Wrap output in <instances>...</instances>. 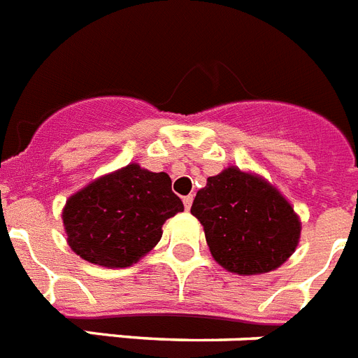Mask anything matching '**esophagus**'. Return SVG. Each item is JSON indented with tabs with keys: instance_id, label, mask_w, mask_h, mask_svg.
Masks as SVG:
<instances>
[{
	"instance_id": "1",
	"label": "esophagus",
	"mask_w": 358,
	"mask_h": 358,
	"mask_svg": "<svg viewBox=\"0 0 358 358\" xmlns=\"http://www.w3.org/2000/svg\"><path fill=\"white\" fill-rule=\"evenodd\" d=\"M193 200H194V196H193V194H187V196H184V206H185V211H189V209H191V206H193Z\"/></svg>"
}]
</instances>
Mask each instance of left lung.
<instances>
[{
  "label": "left lung",
  "instance_id": "1",
  "mask_svg": "<svg viewBox=\"0 0 358 358\" xmlns=\"http://www.w3.org/2000/svg\"><path fill=\"white\" fill-rule=\"evenodd\" d=\"M191 215L202 224L213 258L235 275L275 271L300 242L302 222L289 200L269 180L235 165L207 178Z\"/></svg>",
  "mask_w": 358,
  "mask_h": 358
}]
</instances>
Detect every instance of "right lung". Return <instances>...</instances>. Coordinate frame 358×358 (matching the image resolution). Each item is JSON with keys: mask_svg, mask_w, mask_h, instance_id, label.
<instances>
[{"mask_svg": "<svg viewBox=\"0 0 358 358\" xmlns=\"http://www.w3.org/2000/svg\"><path fill=\"white\" fill-rule=\"evenodd\" d=\"M184 203L167 173L140 164L92 180L67 198L62 211L67 244L94 266L118 269L136 264L162 238V225Z\"/></svg>", "mask_w": 358, "mask_h": 358, "instance_id": "add662e5", "label": "right lung"}]
</instances>
